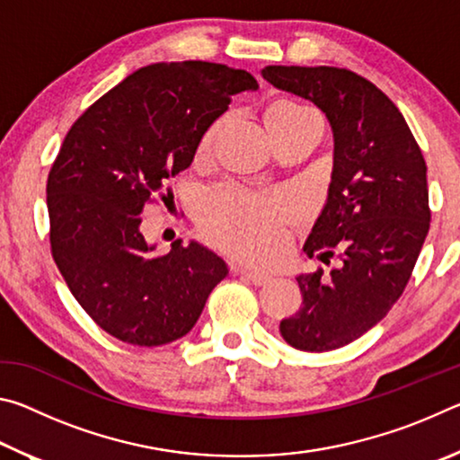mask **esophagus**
Segmentation results:
<instances>
[{
  "mask_svg": "<svg viewBox=\"0 0 460 460\" xmlns=\"http://www.w3.org/2000/svg\"><path fill=\"white\" fill-rule=\"evenodd\" d=\"M241 278H245L247 282H252L253 286H266L270 282V276L266 274H258V271H247V270H235Z\"/></svg>",
  "mask_w": 460,
  "mask_h": 460,
  "instance_id": "obj_1",
  "label": "esophagus"
}]
</instances>
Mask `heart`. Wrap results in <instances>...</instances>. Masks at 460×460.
<instances>
[{
  "label": "heart",
  "mask_w": 460,
  "mask_h": 460,
  "mask_svg": "<svg viewBox=\"0 0 460 460\" xmlns=\"http://www.w3.org/2000/svg\"><path fill=\"white\" fill-rule=\"evenodd\" d=\"M271 139L292 134L302 126L318 121L308 107L296 101H276L263 115ZM223 131V119L215 121L202 134L197 147V162L211 158L213 147ZM298 215V202L284 192H255L235 184L217 186L202 200L199 225L202 235L225 253L247 261H266L284 243V229Z\"/></svg>",
  "instance_id": "1"
}]
</instances>
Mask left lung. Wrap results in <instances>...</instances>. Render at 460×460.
Here are the masks:
<instances>
[{"label": "left lung", "instance_id": "1", "mask_svg": "<svg viewBox=\"0 0 460 460\" xmlns=\"http://www.w3.org/2000/svg\"><path fill=\"white\" fill-rule=\"evenodd\" d=\"M263 79L323 109L334 137L329 199L305 253L324 276L296 278L302 306L279 323L294 349L332 351L373 329L398 302L430 229L426 162L400 109L361 75L337 66H266Z\"/></svg>", "mask_w": 460, "mask_h": 460}]
</instances>
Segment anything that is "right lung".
I'll return each mask as SVG.
<instances>
[{"label": "right lung", "instance_id": "1", "mask_svg": "<svg viewBox=\"0 0 460 460\" xmlns=\"http://www.w3.org/2000/svg\"><path fill=\"white\" fill-rule=\"evenodd\" d=\"M258 89L247 71L205 60L154 62L97 99L68 129L46 182L50 252L101 329L137 347L184 337L225 261L176 239L154 255L142 213L172 199L208 126L231 97Z\"/></svg>", "mask_w": 460, "mask_h": 460}]
</instances>
